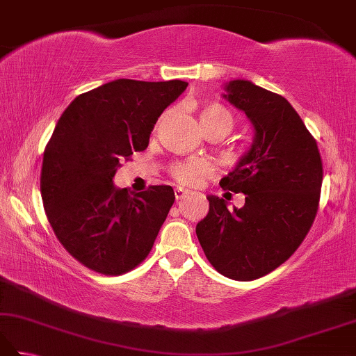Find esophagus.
Masks as SVG:
<instances>
[{"label": "esophagus", "mask_w": 356, "mask_h": 356, "mask_svg": "<svg viewBox=\"0 0 356 356\" xmlns=\"http://www.w3.org/2000/svg\"><path fill=\"white\" fill-rule=\"evenodd\" d=\"M188 194V190H185V188H182V186H177L176 190H174V195H176V199L179 200V199H182V197H185V195Z\"/></svg>", "instance_id": "esophagus-1"}]
</instances>
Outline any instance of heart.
Segmentation results:
<instances>
[{"instance_id":"obj_1","label":"heart","mask_w":356,"mask_h":356,"mask_svg":"<svg viewBox=\"0 0 356 356\" xmlns=\"http://www.w3.org/2000/svg\"><path fill=\"white\" fill-rule=\"evenodd\" d=\"M199 119L203 131L218 130L223 136L229 133L234 127L232 113L220 104L203 105L199 111ZM172 176L182 185H197L200 180L211 176L213 165L207 161H186L172 166Z\"/></svg>"}]
</instances>
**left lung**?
Instances as JSON below:
<instances>
[{
    "label": "left lung",
    "mask_w": 356,
    "mask_h": 356,
    "mask_svg": "<svg viewBox=\"0 0 356 356\" xmlns=\"http://www.w3.org/2000/svg\"><path fill=\"white\" fill-rule=\"evenodd\" d=\"M223 90L254 127L251 147L220 180L223 190L245 194V205L229 209L208 195L195 234L222 275L248 282L278 268L305 240L318 209L323 165L312 134L283 96L246 79Z\"/></svg>",
    "instance_id": "8db88e82"
}]
</instances>
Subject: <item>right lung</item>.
<instances>
[{"label":"right lung","mask_w":356,"mask_h":356,"mask_svg":"<svg viewBox=\"0 0 356 356\" xmlns=\"http://www.w3.org/2000/svg\"><path fill=\"white\" fill-rule=\"evenodd\" d=\"M188 82L116 79L74 97L45 147L41 195L61 245L79 263L120 275L145 259L174 203L168 185L128 194L113 184L124 159L148 147Z\"/></svg>","instance_id":"1"}]
</instances>
